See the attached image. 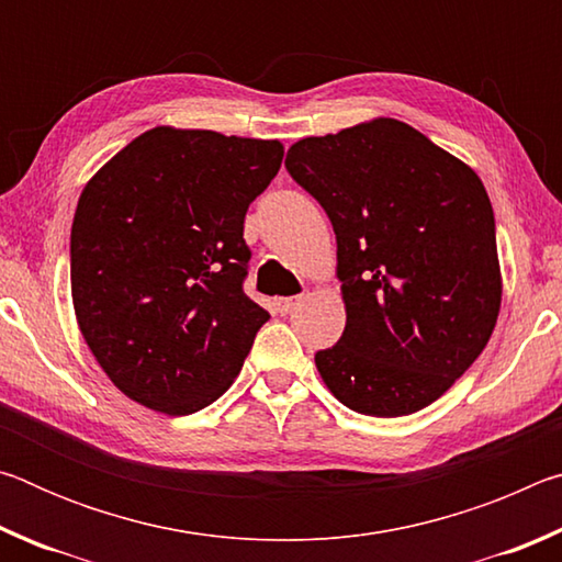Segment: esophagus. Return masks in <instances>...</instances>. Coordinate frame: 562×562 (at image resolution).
Wrapping results in <instances>:
<instances>
[{
    "label": "esophagus",
    "instance_id": "34e87169",
    "mask_svg": "<svg viewBox=\"0 0 562 562\" xmlns=\"http://www.w3.org/2000/svg\"><path fill=\"white\" fill-rule=\"evenodd\" d=\"M300 302H302V297H280V300H274V310H278L280 315H290V312L297 307Z\"/></svg>",
    "mask_w": 562,
    "mask_h": 562
}]
</instances>
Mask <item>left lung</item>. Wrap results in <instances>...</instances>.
<instances>
[{
	"mask_svg": "<svg viewBox=\"0 0 562 562\" xmlns=\"http://www.w3.org/2000/svg\"><path fill=\"white\" fill-rule=\"evenodd\" d=\"M284 168L337 235L347 325L315 355L327 389L367 416L429 406L498 319L496 221L481 178L396 119L302 138Z\"/></svg>",
	"mask_w": 562,
	"mask_h": 562,
	"instance_id": "1",
	"label": "left lung"
}]
</instances>
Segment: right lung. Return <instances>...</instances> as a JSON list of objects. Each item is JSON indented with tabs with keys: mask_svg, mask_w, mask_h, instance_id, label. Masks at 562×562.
<instances>
[{
	"mask_svg": "<svg viewBox=\"0 0 562 562\" xmlns=\"http://www.w3.org/2000/svg\"><path fill=\"white\" fill-rule=\"evenodd\" d=\"M280 140L158 126L93 176L71 225V297L103 372L168 416L213 404L270 319L243 290V223Z\"/></svg>",
	"mask_w": 562,
	"mask_h": 562,
	"instance_id": "1",
	"label": "right lung"
}]
</instances>
